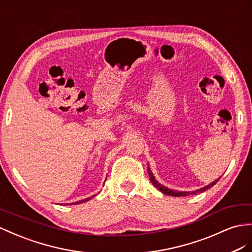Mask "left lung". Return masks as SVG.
Wrapping results in <instances>:
<instances>
[{"label": "left lung", "instance_id": "left-lung-1", "mask_svg": "<svg viewBox=\"0 0 252 252\" xmlns=\"http://www.w3.org/2000/svg\"><path fill=\"white\" fill-rule=\"evenodd\" d=\"M148 173H149V178H150V180H151V182H152V184L156 186L157 189H158V190H160L162 191L163 193H165V195H168V196H173V197H181V196H189V195H190V193H193V195H195V193H197V192H200V191H204V190H206V189H211L212 186H214L216 183H217V181L220 178H218L217 180H215L214 182H212L211 184H209V185H206V186H204V188H202V189H197V190H193V191H178V190H173V189H168V188H166V186H163L162 184L160 183H158L157 180H156V178H154V176H153V173H152V171L150 170V168H149V166H148Z\"/></svg>", "mask_w": 252, "mask_h": 252}]
</instances>
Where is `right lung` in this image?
I'll list each match as a JSON object with an SVG mask.
<instances>
[{"label":"right lung","instance_id":"add662e5","mask_svg":"<svg viewBox=\"0 0 252 252\" xmlns=\"http://www.w3.org/2000/svg\"><path fill=\"white\" fill-rule=\"evenodd\" d=\"M93 197H94V196H93ZM88 200H90V197H89V198H86V199L80 200V201H76V202H73V203H70V204H80V203H83V202H86V201H88Z\"/></svg>","mask_w":252,"mask_h":252}]
</instances>
